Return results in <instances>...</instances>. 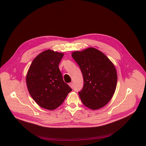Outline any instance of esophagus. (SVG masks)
<instances>
[{
	"mask_svg": "<svg viewBox=\"0 0 146 146\" xmlns=\"http://www.w3.org/2000/svg\"><path fill=\"white\" fill-rule=\"evenodd\" d=\"M69 86H70L72 88H73V84L72 82H70V83H69Z\"/></svg>",
	"mask_w": 146,
	"mask_h": 146,
	"instance_id": "34e87169",
	"label": "esophagus"
}]
</instances>
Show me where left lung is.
Wrapping results in <instances>:
<instances>
[{
    "instance_id": "left-lung-1",
    "label": "left lung",
    "mask_w": 146,
    "mask_h": 146,
    "mask_svg": "<svg viewBox=\"0 0 146 146\" xmlns=\"http://www.w3.org/2000/svg\"><path fill=\"white\" fill-rule=\"evenodd\" d=\"M83 75L84 86L78 93L83 104L97 110L108 103L115 93L117 80L113 63L94 48L72 53Z\"/></svg>"
}]
</instances>
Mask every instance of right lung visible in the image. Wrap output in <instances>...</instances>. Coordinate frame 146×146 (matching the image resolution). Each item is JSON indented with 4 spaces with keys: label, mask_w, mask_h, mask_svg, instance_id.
Returning <instances> with one entry per match:
<instances>
[{
    "label": "right lung",
    "mask_w": 146,
    "mask_h": 146,
    "mask_svg": "<svg viewBox=\"0 0 146 146\" xmlns=\"http://www.w3.org/2000/svg\"><path fill=\"white\" fill-rule=\"evenodd\" d=\"M62 53L46 50L33 60L26 76L30 96L42 108L52 110L64 101L72 89L64 82L58 65Z\"/></svg>",
    "instance_id": "1"
}]
</instances>
